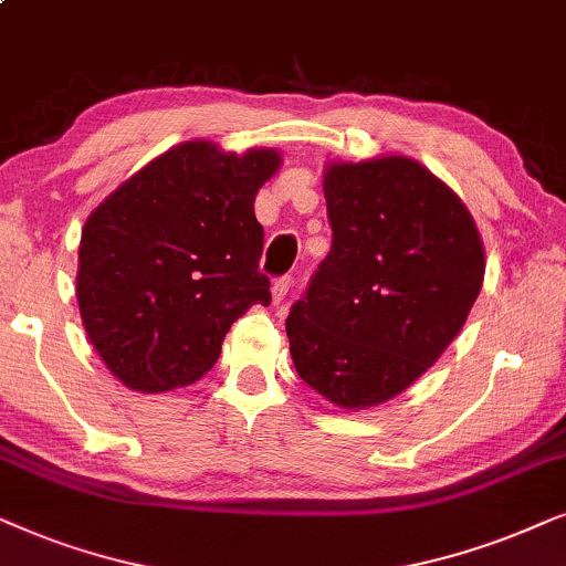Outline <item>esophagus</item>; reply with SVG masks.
I'll use <instances>...</instances> for the list:
<instances>
[{"instance_id":"1","label":"esophagus","mask_w":566,"mask_h":566,"mask_svg":"<svg viewBox=\"0 0 566 566\" xmlns=\"http://www.w3.org/2000/svg\"><path fill=\"white\" fill-rule=\"evenodd\" d=\"M292 287V279L290 276H279L274 284H271V300H274V305H282L284 297H287V292Z\"/></svg>"}]
</instances>
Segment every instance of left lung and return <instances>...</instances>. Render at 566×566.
<instances>
[{
  "instance_id": "obj_1",
  "label": "left lung",
  "mask_w": 566,
  "mask_h": 566,
  "mask_svg": "<svg viewBox=\"0 0 566 566\" xmlns=\"http://www.w3.org/2000/svg\"><path fill=\"white\" fill-rule=\"evenodd\" d=\"M331 251L287 318L295 370L342 409L403 394L461 334L484 245L469 209L411 157L334 163Z\"/></svg>"
}]
</instances>
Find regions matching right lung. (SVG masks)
Segmentation results:
<instances>
[{"instance_id":"right-lung-1","label":"right lung","mask_w":566,"mask_h":566,"mask_svg":"<svg viewBox=\"0 0 566 566\" xmlns=\"http://www.w3.org/2000/svg\"><path fill=\"white\" fill-rule=\"evenodd\" d=\"M276 149L222 153L184 142L120 184L87 217L77 303L90 344L126 388L191 386L214 367L224 334L269 305L253 201Z\"/></svg>"}]
</instances>
